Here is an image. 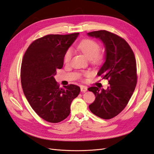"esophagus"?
I'll return each instance as SVG.
<instances>
[{"instance_id": "obj_1", "label": "esophagus", "mask_w": 154, "mask_h": 154, "mask_svg": "<svg viewBox=\"0 0 154 154\" xmlns=\"http://www.w3.org/2000/svg\"><path fill=\"white\" fill-rule=\"evenodd\" d=\"M80 89H81V91H82V92H85L87 91V87L84 86V85H82V86L80 87Z\"/></svg>"}]
</instances>
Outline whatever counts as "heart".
<instances>
[{"instance_id": "obj_1", "label": "heart", "mask_w": 154, "mask_h": 154, "mask_svg": "<svg viewBox=\"0 0 154 154\" xmlns=\"http://www.w3.org/2000/svg\"><path fill=\"white\" fill-rule=\"evenodd\" d=\"M77 48L85 54V57L93 61L97 62L102 58L101 55L99 53L100 51V45L96 42L91 40H83L77 45ZM72 51L71 49H68L65 53L63 60L64 62L68 63L72 58Z\"/></svg>"}]
</instances>
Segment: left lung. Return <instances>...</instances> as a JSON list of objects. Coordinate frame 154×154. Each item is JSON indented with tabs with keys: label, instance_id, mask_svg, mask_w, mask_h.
Returning <instances> with one entry per match:
<instances>
[{
	"label": "left lung",
	"instance_id": "8db88e82",
	"mask_svg": "<svg viewBox=\"0 0 154 154\" xmlns=\"http://www.w3.org/2000/svg\"><path fill=\"white\" fill-rule=\"evenodd\" d=\"M99 38L105 49V61L97 72L109 80L106 90L97 87L88 88L96 96L88 107L99 118L109 119L118 115L127 106L137 84L136 61L128 44L122 37L105 30L88 32Z\"/></svg>",
	"mask_w": 154,
	"mask_h": 154
}]
</instances>
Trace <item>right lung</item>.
Masks as SVG:
<instances>
[{
	"label": "right lung",
	"mask_w": 154,
	"mask_h": 154,
	"mask_svg": "<svg viewBox=\"0 0 154 154\" xmlns=\"http://www.w3.org/2000/svg\"><path fill=\"white\" fill-rule=\"evenodd\" d=\"M79 33L48 35L35 40L22 60L20 78L24 95L40 118L50 123H59L70 114L72 100L80 88L70 84L60 88L54 76L63 65L66 51Z\"/></svg>",
	"instance_id": "obj_1"
}]
</instances>
